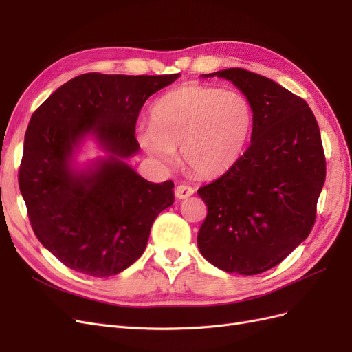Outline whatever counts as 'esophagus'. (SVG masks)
I'll list each match as a JSON object with an SVG mask.
<instances>
[{
	"instance_id": "34e87169",
	"label": "esophagus",
	"mask_w": 352,
	"mask_h": 352,
	"mask_svg": "<svg viewBox=\"0 0 352 352\" xmlns=\"http://www.w3.org/2000/svg\"><path fill=\"white\" fill-rule=\"evenodd\" d=\"M194 194V188L189 186V185H179L176 189H175V195L176 198L179 199H185L188 197H190Z\"/></svg>"
}]
</instances>
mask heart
Here are the masks:
<instances>
[{"instance_id":"b5f03b06","label":"heart","mask_w":352,"mask_h":352,"mask_svg":"<svg viewBox=\"0 0 352 352\" xmlns=\"http://www.w3.org/2000/svg\"><path fill=\"white\" fill-rule=\"evenodd\" d=\"M151 126L138 127L144 151L166 167L184 163L202 177L225 173L236 163L252 129V109L245 95L189 83L158 98Z\"/></svg>"}]
</instances>
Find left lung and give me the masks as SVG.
Returning <instances> with one entry per match:
<instances>
[{
    "mask_svg": "<svg viewBox=\"0 0 352 352\" xmlns=\"http://www.w3.org/2000/svg\"><path fill=\"white\" fill-rule=\"evenodd\" d=\"M230 80L252 109L248 150L198 195L207 217L198 248L228 273L258 274L278 265L314 226L326 179L320 129L308 104L274 80L243 69L204 76Z\"/></svg>",
    "mask_w": 352,
    "mask_h": 352,
    "instance_id": "left-lung-1",
    "label": "left lung"
}]
</instances>
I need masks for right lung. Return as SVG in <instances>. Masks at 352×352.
I'll return each instance as SVG.
<instances>
[{
	"label": "right lung",
	"instance_id": "obj_1",
	"mask_svg": "<svg viewBox=\"0 0 352 352\" xmlns=\"http://www.w3.org/2000/svg\"><path fill=\"white\" fill-rule=\"evenodd\" d=\"M176 74L85 73L52 92L32 114L19 168L30 226L67 267L95 278L141 257L155 217L173 204V182H148L124 163L140 150L142 105ZM92 134L109 153L88 173L71 168L72 151Z\"/></svg>",
	"mask_w": 352,
	"mask_h": 352
}]
</instances>
